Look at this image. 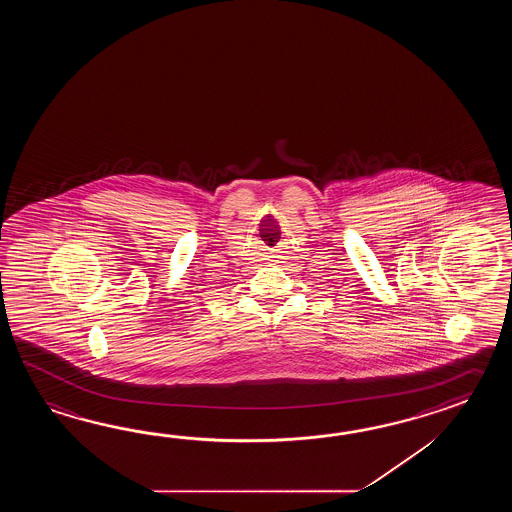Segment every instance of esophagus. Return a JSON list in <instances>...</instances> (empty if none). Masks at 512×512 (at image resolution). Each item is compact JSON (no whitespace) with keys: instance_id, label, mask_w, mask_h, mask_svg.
<instances>
[{"instance_id":"obj_1","label":"esophagus","mask_w":512,"mask_h":512,"mask_svg":"<svg viewBox=\"0 0 512 512\" xmlns=\"http://www.w3.org/2000/svg\"><path fill=\"white\" fill-rule=\"evenodd\" d=\"M272 258H276V256H272Z\"/></svg>"}]
</instances>
